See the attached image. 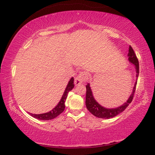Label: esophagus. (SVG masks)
<instances>
[{
	"mask_svg": "<svg viewBox=\"0 0 155 155\" xmlns=\"http://www.w3.org/2000/svg\"><path fill=\"white\" fill-rule=\"evenodd\" d=\"M87 79V75L84 73V72H79V74L76 76L75 78V80H74V84L75 86H79L81 85V84L84 83Z\"/></svg>",
	"mask_w": 155,
	"mask_h": 155,
	"instance_id": "1",
	"label": "esophagus"
}]
</instances>
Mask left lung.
Wrapping results in <instances>:
<instances>
[{
    "label": "left lung",
    "instance_id": "8db88e82",
    "mask_svg": "<svg viewBox=\"0 0 155 155\" xmlns=\"http://www.w3.org/2000/svg\"><path fill=\"white\" fill-rule=\"evenodd\" d=\"M127 57H128V61L130 63L133 64L135 67V71H136V81L134 84V87L133 88V91H132L130 96L125 101L124 104L121 105L116 108H105L102 106L101 105L99 104L96 101V99L94 98V94H93L92 90L91 88L90 84H87L86 85V106L88 111L93 115L99 118H104V119H109L112 118V117L116 116L117 115L120 114L122 113L125 108L128 106V105L130 104L132 101H133L134 94L135 91V87L137 85V77L139 76V62H138V59L136 57L135 52H134L133 49L132 47L130 46L129 51L127 54Z\"/></svg>",
    "mask_w": 155,
    "mask_h": 155
}]
</instances>
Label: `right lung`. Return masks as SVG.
I'll list each match as a JSON object with an SVG mask.
<instances>
[{"label": "right lung", "instance_id": "add662e5", "mask_svg": "<svg viewBox=\"0 0 155 155\" xmlns=\"http://www.w3.org/2000/svg\"><path fill=\"white\" fill-rule=\"evenodd\" d=\"M74 77H71L69 81L68 82V84L66 87L64 92L61 96V98L58 103V104L51 111H49L48 113H42V114H32V113H30V115H32L35 118L40 120H51L55 118V117L58 116L59 114H61V113L64 110L65 108V101L66 99L67 98L68 93L70 91L73 89L74 87Z\"/></svg>", "mask_w": 155, "mask_h": 155}]
</instances>
